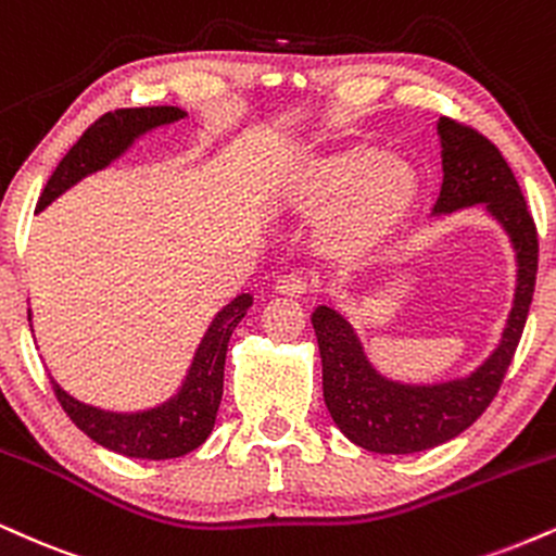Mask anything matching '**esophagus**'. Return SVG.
I'll list each match as a JSON object with an SVG mask.
<instances>
[{
  "label": "esophagus",
  "mask_w": 556,
  "mask_h": 556,
  "mask_svg": "<svg viewBox=\"0 0 556 556\" xmlns=\"http://www.w3.org/2000/svg\"><path fill=\"white\" fill-rule=\"evenodd\" d=\"M274 290L279 295H290V298H303L307 292V279L303 274H282V277L274 282Z\"/></svg>",
  "instance_id": "34e87169"
}]
</instances>
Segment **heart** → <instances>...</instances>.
Returning a JSON list of instances; mask_svg holds the SVG:
<instances>
[{
	"label": "heart",
	"mask_w": 556,
	"mask_h": 556,
	"mask_svg": "<svg viewBox=\"0 0 556 556\" xmlns=\"http://www.w3.org/2000/svg\"><path fill=\"white\" fill-rule=\"evenodd\" d=\"M419 197V176L409 160L383 155L378 147L346 144L320 152L298 170L290 202L305 214L329 208L320 243L326 256L357 264L399 232Z\"/></svg>",
	"instance_id": "obj_1"
}]
</instances>
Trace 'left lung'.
I'll return each instance as SVG.
<instances>
[{
	"mask_svg": "<svg viewBox=\"0 0 556 556\" xmlns=\"http://www.w3.org/2000/svg\"><path fill=\"white\" fill-rule=\"evenodd\" d=\"M443 186L432 214L481 204L505 227L518 261L513 311L497 350L471 376L434 386H406L380 376L352 324L329 305L313 313L324 365V401L331 419L354 445L372 453H419L458 438L497 396L523 333L539 269V236L523 191L503 152L484 134L443 116Z\"/></svg>",
	"mask_w": 556,
	"mask_h": 556,
	"instance_id": "obj_1",
	"label": "left lung"
}]
</instances>
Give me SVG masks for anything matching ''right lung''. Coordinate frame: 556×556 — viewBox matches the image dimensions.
<instances>
[{
  "mask_svg": "<svg viewBox=\"0 0 556 556\" xmlns=\"http://www.w3.org/2000/svg\"><path fill=\"white\" fill-rule=\"evenodd\" d=\"M186 111L176 105H152V109H118L100 116L87 129L77 144L62 157L56 170L51 173L49 184L38 199V212L46 210L53 199L62 197L66 189L83 180L90 173L103 170L118 155L129 150L131 142L157 126L173 124L184 118ZM253 305L249 292L230 300L217 316L212 318L202 344L193 354L186 380L178 393L155 409L118 414L103 412L98 406L83 404L72 399L56 380L51 378V388L66 417L98 445L109 447L129 458L165 460L178 458L197 451L210 438L214 419H217L219 401H223L225 378V354L236 326L243 320L245 311Z\"/></svg>",
  "mask_w": 556,
  "mask_h": 556,
  "instance_id": "1",
  "label": "right lung"
}]
</instances>
